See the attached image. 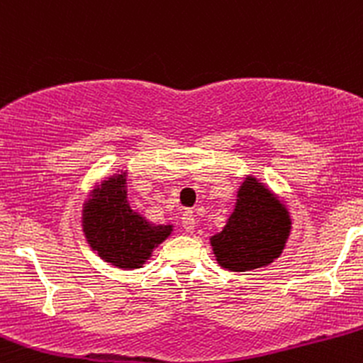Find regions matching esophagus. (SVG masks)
<instances>
[{"label":"esophagus","instance_id":"obj_1","mask_svg":"<svg viewBox=\"0 0 363 363\" xmlns=\"http://www.w3.org/2000/svg\"><path fill=\"white\" fill-rule=\"evenodd\" d=\"M182 227H184L186 232H193L194 227H196V218H194V213L191 210H186L184 213H182Z\"/></svg>","mask_w":363,"mask_h":363}]
</instances>
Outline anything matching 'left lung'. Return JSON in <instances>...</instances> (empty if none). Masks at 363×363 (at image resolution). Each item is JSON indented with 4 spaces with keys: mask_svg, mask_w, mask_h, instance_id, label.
Segmentation results:
<instances>
[{
    "mask_svg": "<svg viewBox=\"0 0 363 363\" xmlns=\"http://www.w3.org/2000/svg\"><path fill=\"white\" fill-rule=\"evenodd\" d=\"M290 218L268 189L247 179L239 191L235 211L220 234L211 237L216 261L232 272H247L280 256Z\"/></svg>",
    "mask_w": 363,
    "mask_h": 363,
    "instance_id": "8db88e82",
    "label": "left lung"
}]
</instances>
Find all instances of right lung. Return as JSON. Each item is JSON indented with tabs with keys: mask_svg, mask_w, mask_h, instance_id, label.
Wrapping results in <instances>:
<instances>
[{
	"mask_svg": "<svg viewBox=\"0 0 363 363\" xmlns=\"http://www.w3.org/2000/svg\"><path fill=\"white\" fill-rule=\"evenodd\" d=\"M83 213V230L91 249L119 268H140L172 230L170 225L153 227L129 208L126 174L104 181L94 191Z\"/></svg>",
	"mask_w": 363,
	"mask_h": 363,
	"instance_id": "1",
	"label": "right lung"
}]
</instances>
